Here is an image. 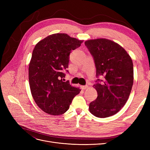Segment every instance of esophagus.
<instances>
[{
	"instance_id": "34e87169",
	"label": "esophagus",
	"mask_w": 150,
	"mask_h": 150,
	"mask_svg": "<svg viewBox=\"0 0 150 150\" xmlns=\"http://www.w3.org/2000/svg\"><path fill=\"white\" fill-rule=\"evenodd\" d=\"M81 88H82V89H83V90H84V89H88V86H81Z\"/></svg>"
}]
</instances>
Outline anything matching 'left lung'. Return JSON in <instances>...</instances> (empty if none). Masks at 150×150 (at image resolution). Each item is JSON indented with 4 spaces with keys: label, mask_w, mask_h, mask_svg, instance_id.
Returning a JSON list of instances; mask_svg holds the SVG:
<instances>
[{
    "label": "left lung",
    "mask_w": 150,
    "mask_h": 150,
    "mask_svg": "<svg viewBox=\"0 0 150 150\" xmlns=\"http://www.w3.org/2000/svg\"><path fill=\"white\" fill-rule=\"evenodd\" d=\"M84 44L93 56L96 77L103 78L93 85L98 97L89 104V111L101 118L111 116L129 98L134 79L132 59L123 47L110 39H90Z\"/></svg>",
    "instance_id": "1"
}]
</instances>
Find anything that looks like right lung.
Returning <instances> with one entry per match:
<instances>
[{"label": "right lung", "mask_w": 150, "mask_h": 150, "mask_svg": "<svg viewBox=\"0 0 150 150\" xmlns=\"http://www.w3.org/2000/svg\"><path fill=\"white\" fill-rule=\"evenodd\" d=\"M83 40L67 34L48 35L37 43L29 65L30 92L38 107L54 116L64 114L81 89L62 78L69 64L72 50L79 47Z\"/></svg>", "instance_id": "right-lung-1"}]
</instances>
